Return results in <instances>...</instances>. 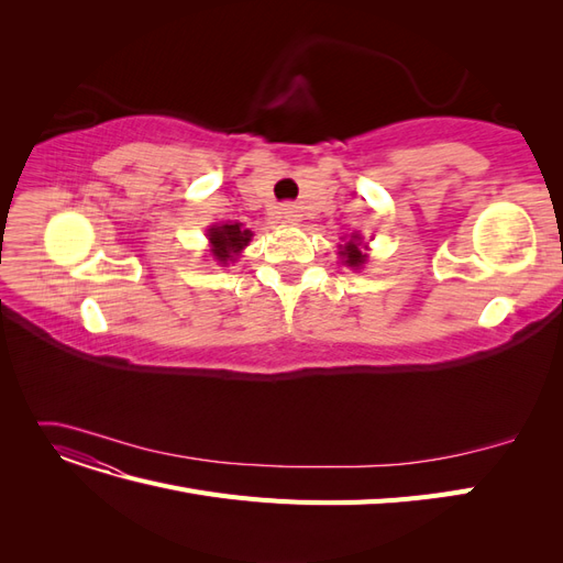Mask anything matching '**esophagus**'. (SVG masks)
<instances>
[{"instance_id":"34e87169","label":"esophagus","mask_w":563,"mask_h":563,"mask_svg":"<svg viewBox=\"0 0 563 563\" xmlns=\"http://www.w3.org/2000/svg\"><path fill=\"white\" fill-rule=\"evenodd\" d=\"M279 213H282V218L286 220V223H298V220H300V211H298L296 203H282Z\"/></svg>"}]
</instances>
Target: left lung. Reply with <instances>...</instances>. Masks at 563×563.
Masks as SVG:
<instances>
[{"label":"left lung","mask_w":563,"mask_h":563,"mask_svg":"<svg viewBox=\"0 0 563 563\" xmlns=\"http://www.w3.org/2000/svg\"><path fill=\"white\" fill-rule=\"evenodd\" d=\"M340 258H343V265L352 267V269H360L366 261L368 255L364 253V244H362V236L360 234H350V240L345 242V246H340Z\"/></svg>","instance_id":"8db88e82"}]
</instances>
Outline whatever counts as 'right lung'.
I'll return each mask as SVG.
<instances>
[{
    "instance_id": "obj_1",
    "label": "right lung",
    "mask_w": 563,
    "mask_h": 563,
    "mask_svg": "<svg viewBox=\"0 0 563 563\" xmlns=\"http://www.w3.org/2000/svg\"><path fill=\"white\" fill-rule=\"evenodd\" d=\"M207 236L218 265H230L236 261V255L249 246L253 234L251 230H244L242 223H225V225H211Z\"/></svg>"
}]
</instances>
